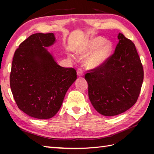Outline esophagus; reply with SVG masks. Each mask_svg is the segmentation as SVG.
Returning a JSON list of instances; mask_svg holds the SVG:
<instances>
[{
    "label": "esophagus",
    "mask_w": 154,
    "mask_h": 154,
    "mask_svg": "<svg viewBox=\"0 0 154 154\" xmlns=\"http://www.w3.org/2000/svg\"><path fill=\"white\" fill-rule=\"evenodd\" d=\"M77 74L79 76H82L84 75V72H83V71L81 68H78L77 70Z\"/></svg>",
    "instance_id": "esophagus-1"
}]
</instances>
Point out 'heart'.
I'll list each match as a JSON object with an SVG mask.
<instances>
[{
  "label": "heart",
  "instance_id": "1",
  "mask_svg": "<svg viewBox=\"0 0 154 154\" xmlns=\"http://www.w3.org/2000/svg\"><path fill=\"white\" fill-rule=\"evenodd\" d=\"M112 45L102 37L96 36L87 41L79 48L83 55L88 54L85 59V66L89 69H96L103 65L109 58Z\"/></svg>",
  "mask_w": 154,
  "mask_h": 154
}]
</instances>
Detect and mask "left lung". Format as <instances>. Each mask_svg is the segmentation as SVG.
Here are the masks:
<instances>
[{"mask_svg": "<svg viewBox=\"0 0 154 154\" xmlns=\"http://www.w3.org/2000/svg\"><path fill=\"white\" fill-rule=\"evenodd\" d=\"M115 52L100 67L85 76L89 100L101 114H122L136 103L144 71L135 44L122 33Z\"/></svg>", "mask_w": 154, "mask_h": 154, "instance_id": "obj_1", "label": "left lung"}]
</instances>
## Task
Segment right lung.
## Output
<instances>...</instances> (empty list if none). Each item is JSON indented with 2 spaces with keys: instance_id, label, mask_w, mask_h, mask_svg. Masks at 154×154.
Returning a JSON list of instances; mask_svg holds the SVG:
<instances>
[{
  "instance_id": "right-lung-1",
  "label": "right lung",
  "mask_w": 154,
  "mask_h": 154,
  "mask_svg": "<svg viewBox=\"0 0 154 154\" xmlns=\"http://www.w3.org/2000/svg\"><path fill=\"white\" fill-rule=\"evenodd\" d=\"M54 42L52 32L31 35L13 56L10 78L13 97L18 109L37 119H49L58 112L77 78L75 69L60 66L44 48Z\"/></svg>"
}]
</instances>
